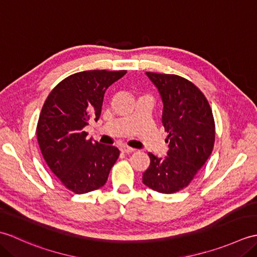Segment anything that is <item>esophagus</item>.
<instances>
[{"label":"esophagus","instance_id":"obj_1","mask_svg":"<svg viewBox=\"0 0 257 257\" xmlns=\"http://www.w3.org/2000/svg\"><path fill=\"white\" fill-rule=\"evenodd\" d=\"M120 151L123 152V154H133L135 149L130 148V147H127V146H121L120 147Z\"/></svg>","mask_w":257,"mask_h":257}]
</instances>
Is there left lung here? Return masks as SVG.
<instances>
[{
  "label": "left lung",
  "mask_w": 257,
  "mask_h": 257,
  "mask_svg": "<svg viewBox=\"0 0 257 257\" xmlns=\"http://www.w3.org/2000/svg\"><path fill=\"white\" fill-rule=\"evenodd\" d=\"M146 74L160 92L169 150L165 158L149 152L150 166L143 182L159 193H176L188 187L211 156L214 118L203 92L190 80L173 74Z\"/></svg>",
  "instance_id": "obj_1"
}]
</instances>
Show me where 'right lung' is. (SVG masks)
<instances>
[{"label":"right lung","mask_w":257,"mask_h":257,"mask_svg":"<svg viewBox=\"0 0 257 257\" xmlns=\"http://www.w3.org/2000/svg\"><path fill=\"white\" fill-rule=\"evenodd\" d=\"M127 70H85L68 76L46 98L36 136L42 155L65 188L84 194L101 188L119 150L87 139L84 128L101 113L105 91Z\"/></svg>","instance_id":"right-lung-1"}]
</instances>
